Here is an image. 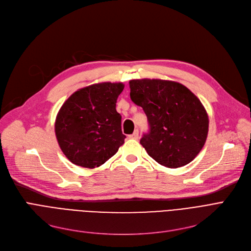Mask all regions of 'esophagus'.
<instances>
[{
	"label": "esophagus",
	"instance_id": "esophagus-1",
	"mask_svg": "<svg viewBox=\"0 0 251 251\" xmlns=\"http://www.w3.org/2000/svg\"><path fill=\"white\" fill-rule=\"evenodd\" d=\"M129 138H130V139H134V140H136V139L138 138V131H137V130H135L132 134H130V135H129Z\"/></svg>",
	"mask_w": 251,
	"mask_h": 251
}]
</instances>
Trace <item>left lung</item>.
<instances>
[{"mask_svg":"<svg viewBox=\"0 0 251 251\" xmlns=\"http://www.w3.org/2000/svg\"><path fill=\"white\" fill-rule=\"evenodd\" d=\"M129 86L131 100L149 120L150 132L140 139L149 155L173 169L193 161L208 132V116L199 98L183 84L163 79H133Z\"/></svg>","mask_w":251,"mask_h":251,"instance_id":"obj_1","label":"left lung"}]
</instances>
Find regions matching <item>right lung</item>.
<instances>
[{"label":"right lung","instance_id":"1","mask_svg":"<svg viewBox=\"0 0 251 251\" xmlns=\"http://www.w3.org/2000/svg\"><path fill=\"white\" fill-rule=\"evenodd\" d=\"M122 82H100L76 90L59 110L55 133L59 147L76 166L94 169L118 151L126 136L116 111Z\"/></svg>","mask_w":251,"mask_h":251}]
</instances>
